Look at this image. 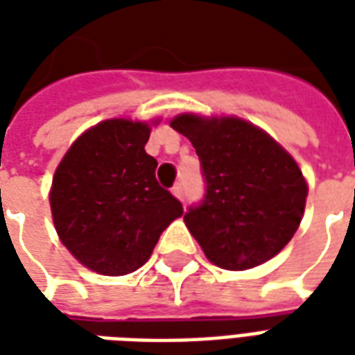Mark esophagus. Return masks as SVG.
Masks as SVG:
<instances>
[{
  "mask_svg": "<svg viewBox=\"0 0 355 355\" xmlns=\"http://www.w3.org/2000/svg\"><path fill=\"white\" fill-rule=\"evenodd\" d=\"M173 193H175V198H178L180 201H184V186L180 184V182L173 186Z\"/></svg>",
  "mask_w": 355,
  "mask_h": 355,
  "instance_id": "34e87169",
  "label": "esophagus"
}]
</instances>
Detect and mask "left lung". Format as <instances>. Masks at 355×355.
Masks as SVG:
<instances>
[{"instance_id": "8db88e82", "label": "left lung", "mask_w": 355, "mask_h": 355, "mask_svg": "<svg viewBox=\"0 0 355 355\" xmlns=\"http://www.w3.org/2000/svg\"><path fill=\"white\" fill-rule=\"evenodd\" d=\"M171 127L200 157L205 193L188 207L184 223L209 261L247 270L279 253L302 220L308 196L295 159L238 117L205 121L184 114Z\"/></svg>"}]
</instances>
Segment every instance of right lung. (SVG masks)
Wrapping results in <instances>:
<instances>
[{
    "instance_id": "1",
    "label": "right lung",
    "mask_w": 355,
    "mask_h": 355,
    "mask_svg": "<svg viewBox=\"0 0 355 355\" xmlns=\"http://www.w3.org/2000/svg\"><path fill=\"white\" fill-rule=\"evenodd\" d=\"M148 139L146 123L102 121L73 142L55 173V228L66 249L96 274L139 270L162 232L184 213L155 178Z\"/></svg>"
}]
</instances>
